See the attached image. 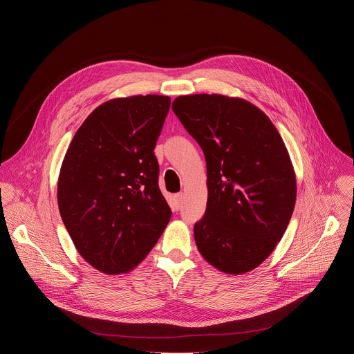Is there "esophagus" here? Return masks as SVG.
<instances>
[{
    "instance_id": "esophagus-1",
    "label": "esophagus",
    "mask_w": 354,
    "mask_h": 354,
    "mask_svg": "<svg viewBox=\"0 0 354 354\" xmlns=\"http://www.w3.org/2000/svg\"><path fill=\"white\" fill-rule=\"evenodd\" d=\"M182 205H183V194L178 193V194H175V207H176V210H179L182 207Z\"/></svg>"
}]
</instances>
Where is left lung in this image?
<instances>
[{"label":"left lung","instance_id":"left-lung-1","mask_svg":"<svg viewBox=\"0 0 354 354\" xmlns=\"http://www.w3.org/2000/svg\"><path fill=\"white\" fill-rule=\"evenodd\" d=\"M172 111L206 157L209 198L196 245L218 270L258 268L281 239L295 205L287 148L255 105L223 95L178 96Z\"/></svg>","mask_w":354,"mask_h":354}]
</instances>
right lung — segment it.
<instances>
[{
  "instance_id": "right-lung-1",
  "label": "right lung",
  "mask_w": 354,
  "mask_h": 354,
  "mask_svg": "<svg viewBox=\"0 0 354 354\" xmlns=\"http://www.w3.org/2000/svg\"><path fill=\"white\" fill-rule=\"evenodd\" d=\"M169 106L161 95L112 99L85 119L67 149L60 214L80 255L100 272L136 268L171 220L154 154Z\"/></svg>"
}]
</instances>
